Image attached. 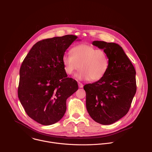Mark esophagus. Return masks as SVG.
I'll return each instance as SVG.
<instances>
[{"mask_svg":"<svg viewBox=\"0 0 152 152\" xmlns=\"http://www.w3.org/2000/svg\"><path fill=\"white\" fill-rule=\"evenodd\" d=\"M78 85H79V88H83V85L82 83H80V82H78Z\"/></svg>","mask_w":152,"mask_h":152,"instance_id":"obj_1","label":"esophagus"}]
</instances>
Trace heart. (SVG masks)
<instances>
[{"label":"heart","mask_w":152,"mask_h":152,"mask_svg":"<svg viewBox=\"0 0 152 152\" xmlns=\"http://www.w3.org/2000/svg\"><path fill=\"white\" fill-rule=\"evenodd\" d=\"M70 53H65L62 58L64 70L68 75L73 74L79 67L76 77L80 80L96 81L105 75L109 67V58L104 50L81 44L75 46Z\"/></svg>","instance_id":"heart-1"}]
</instances>
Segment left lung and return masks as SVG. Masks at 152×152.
Returning <instances> with one entry per match:
<instances>
[{
    "label": "left lung",
    "instance_id": "1",
    "mask_svg": "<svg viewBox=\"0 0 152 152\" xmlns=\"http://www.w3.org/2000/svg\"><path fill=\"white\" fill-rule=\"evenodd\" d=\"M109 58V67L98 81L84 85L86 107L101 124H111L128 113L136 93V71L122 48L114 42L94 41Z\"/></svg>",
    "mask_w": 152,
    "mask_h": 152
}]
</instances>
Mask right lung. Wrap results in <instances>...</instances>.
<instances>
[{"mask_svg":"<svg viewBox=\"0 0 152 152\" xmlns=\"http://www.w3.org/2000/svg\"><path fill=\"white\" fill-rule=\"evenodd\" d=\"M77 37L67 35L37 42L20 69L18 97L28 115L42 125L59 121L66 111V100L78 90L67 77L62 58Z\"/></svg>","mask_w":152,"mask_h":152,"instance_id":"add662e5","label":"right lung"}]
</instances>
